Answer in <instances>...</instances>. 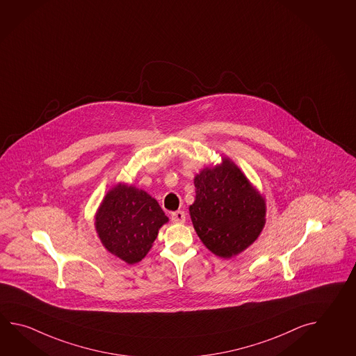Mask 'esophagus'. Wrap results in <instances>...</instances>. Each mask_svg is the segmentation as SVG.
Returning a JSON list of instances; mask_svg holds the SVG:
<instances>
[{"label": "esophagus", "mask_w": 356, "mask_h": 356, "mask_svg": "<svg viewBox=\"0 0 356 356\" xmlns=\"http://www.w3.org/2000/svg\"><path fill=\"white\" fill-rule=\"evenodd\" d=\"M185 218H186V216H185V213L182 211H174V213L171 214V220H172L174 223H179V225H181V223L185 222Z\"/></svg>", "instance_id": "1"}]
</instances>
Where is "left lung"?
<instances>
[{"mask_svg":"<svg viewBox=\"0 0 356 356\" xmlns=\"http://www.w3.org/2000/svg\"><path fill=\"white\" fill-rule=\"evenodd\" d=\"M190 218L204 246L231 259L251 246L266 223L265 196L229 157L204 167L194 177Z\"/></svg>","mask_w":356,"mask_h":356,"instance_id":"8db88e82","label":"left lung"}]
</instances>
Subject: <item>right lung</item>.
Segmentation results:
<instances>
[{
    "instance_id": "1",
    "label": "right lung",
    "mask_w": 356,
    "mask_h": 356,
    "mask_svg": "<svg viewBox=\"0 0 356 356\" xmlns=\"http://www.w3.org/2000/svg\"><path fill=\"white\" fill-rule=\"evenodd\" d=\"M167 222L154 197L125 182H118L106 193L95 214L102 246L129 265L145 259Z\"/></svg>"
}]
</instances>
